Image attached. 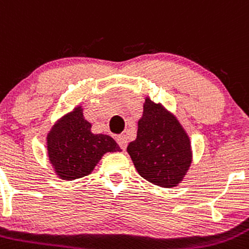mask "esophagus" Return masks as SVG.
I'll return each instance as SVG.
<instances>
[{
    "label": "esophagus",
    "instance_id": "esophagus-1",
    "mask_svg": "<svg viewBox=\"0 0 249 249\" xmlns=\"http://www.w3.org/2000/svg\"><path fill=\"white\" fill-rule=\"evenodd\" d=\"M117 141H118V143H119V146L123 148V150H125V148H126V146H127V138H126V136L119 135V136H118Z\"/></svg>",
    "mask_w": 249,
    "mask_h": 249
}]
</instances>
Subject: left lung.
I'll return each mask as SVG.
<instances>
[{
  "mask_svg": "<svg viewBox=\"0 0 249 249\" xmlns=\"http://www.w3.org/2000/svg\"><path fill=\"white\" fill-rule=\"evenodd\" d=\"M142 109L138 136L127 145V153L143 179L162 188L177 187L193 161L189 135L162 103L147 96Z\"/></svg>",
  "mask_w": 249,
  "mask_h": 249,
  "instance_id": "1",
  "label": "left lung"
}]
</instances>
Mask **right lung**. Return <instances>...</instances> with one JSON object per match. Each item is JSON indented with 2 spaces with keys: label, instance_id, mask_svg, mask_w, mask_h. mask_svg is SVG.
Wrapping results in <instances>:
<instances>
[{
  "label": "right lung",
  "instance_id": "obj_1",
  "mask_svg": "<svg viewBox=\"0 0 249 249\" xmlns=\"http://www.w3.org/2000/svg\"><path fill=\"white\" fill-rule=\"evenodd\" d=\"M92 124L77 106L55 122L46 135V151L54 173L62 180H75L93 172L107 152L122 151L106 134H93Z\"/></svg>",
  "mask_w": 249,
  "mask_h": 249
}]
</instances>
